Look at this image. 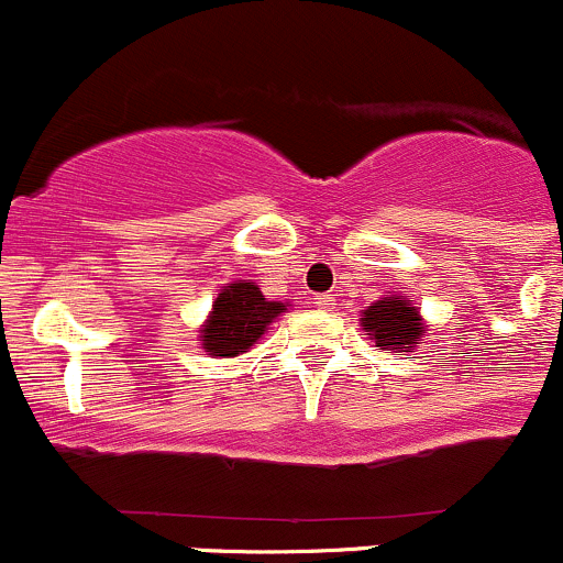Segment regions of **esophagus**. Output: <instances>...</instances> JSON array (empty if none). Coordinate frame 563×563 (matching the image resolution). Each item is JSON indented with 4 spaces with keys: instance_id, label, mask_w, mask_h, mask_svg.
Wrapping results in <instances>:
<instances>
[{
    "instance_id": "esophagus-1",
    "label": "esophagus",
    "mask_w": 563,
    "mask_h": 563,
    "mask_svg": "<svg viewBox=\"0 0 563 563\" xmlns=\"http://www.w3.org/2000/svg\"><path fill=\"white\" fill-rule=\"evenodd\" d=\"M314 303H317V309H320V311H330V309H333V306H335L330 295H317Z\"/></svg>"
}]
</instances>
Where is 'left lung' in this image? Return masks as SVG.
Instances as JSON below:
<instances>
[{
  "label": "left lung",
  "instance_id": "obj_1",
  "mask_svg": "<svg viewBox=\"0 0 563 563\" xmlns=\"http://www.w3.org/2000/svg\"><path fill=\"white\" fill-rule=\"evenodd\" d=\"M361 328L382 350L411 352L426 344L428 324L407 295H385L361 311Z\"/></svg>",
  "mask_w": 563,
  "mask_h": 563
}]
</instances>
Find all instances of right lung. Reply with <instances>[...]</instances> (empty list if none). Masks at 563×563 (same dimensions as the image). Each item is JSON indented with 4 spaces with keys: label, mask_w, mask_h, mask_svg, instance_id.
Instances as JSON below:
<instances>
[{
    "label": "right lung",
    "mask_w": 563,
    "mask_h": 563,
    "mask_svg": "<svg viewBox=\"0 0 563 563\" xmlns=\"http://www.w3.org/2000/svg\"><path fill=\"white\" fill-rule=\"evenodd\" d=\"M287 306L265 298L254 282H233L217 295L206 322L197 330V341L211 357H239L263 339L268 324L279 320Z\"/></svg>",
    "instance_id": "right-lung-1"
}]
</instances>
